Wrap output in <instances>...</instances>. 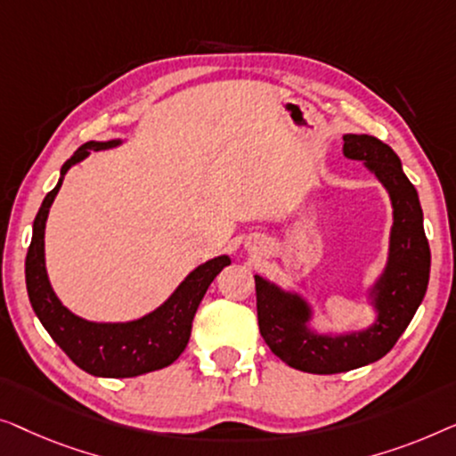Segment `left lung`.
Wrapping results in <instances>:
<instances>
[{
    "mask_svg": "<svg viewBox=\"0 0 456 456\" xmlns=\"http://www.w3.org/2000/svg\"><path fill=\"white\" fill-rule=\"evenodd\" d=\"M343 155L362 161L390 196L388 260L368 297L374 324L363 330L320 335L310 329L312 307L299 293L256 274V307L260 335L277 357L310 374H338L384 357L418 312L429 281V246L423 231L418 190L403 173L401 159L382 140L368 134H345Z\"/></svg>",
    "mask_w": 456,
    "mask_h": 456,
    "instance_id": "left-lung-1",
    "label": "left lung"
}]
</instances>
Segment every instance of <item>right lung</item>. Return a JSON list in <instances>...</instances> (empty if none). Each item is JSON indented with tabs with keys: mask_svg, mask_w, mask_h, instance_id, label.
Returning a JSON list of instances; mask_svg holds the SVG:
<instances>
[{
	"mask_svg": "<svg viewBox=\"0 0 456 456\" xmlns=\"http://www.w3.org/2000/svg\"><path fill=\"white\" fill-rule=\"evenodd\" d=\"M121 140L82 144L61 167V177L45 196L33 223V241L27 254V291L30 305L45 330L80 370L101 378H134L171 365L190 341L191 320L216 274L231 265L229 256L204 262L185 277L169 299L146 316L130 322H91L76 316L61 304L49 283L45 268V223L63 175L91 151L119 146Z\"/></svg>",
	"mask_w": 456,
	"mask_h": 456,
	"instance_id": "add662e5",
	"label": "right lung"
}]
</instances>
